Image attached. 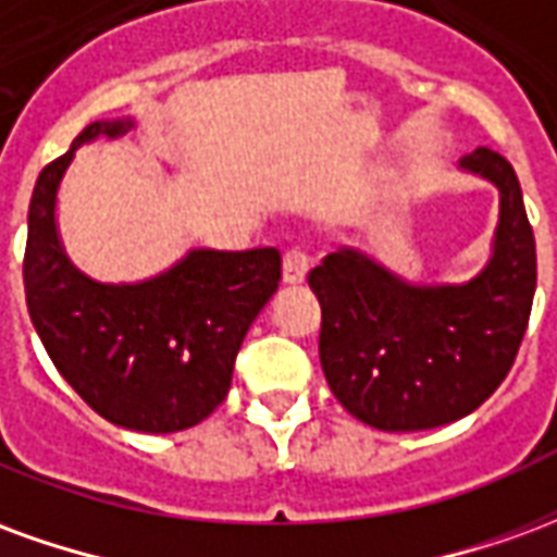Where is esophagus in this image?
I'll use <instances>...</instances> for the list:
<instances>
[{
  "instance_id": "34e87169",
  "label": "esophagus",
  "mask_w": 557,
  "mask_h": 557,
  "mask_svg": "<svg viewBox=\"0 0 557 557\" xmlns=\"http://www.w3.org/2000/svg\"><path fill=\"white\" fill-rule=\"evenodd\" d=\"M307 271H310V256H307V250H301V247H289V250L283 253V280L295 286V283H304Z\"/></svg>"
}]
</instances>
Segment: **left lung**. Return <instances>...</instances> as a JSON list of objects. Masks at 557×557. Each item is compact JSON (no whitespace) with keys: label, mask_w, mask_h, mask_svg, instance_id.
I'll return each mask as SVG.
<instances>
[{"label":"left lung","mask_w":557,"mask_h":557,"mask_svg":"<svg viewBox=\"0 0 557 557\" xmlns=\"http://www.w3.org/2000/svg\"><path fill=\"white\" fill-rule=\"evenodd\" d=\"M462 166L502 194L495 256L466 286H406L355 250L310 271L322 304L319 358L339 406L385 432L432 430L483 406L513 367L537 289V247L522 187L498 151Z\"/></svg>","instance_id":"obj_1"}]
</instances>
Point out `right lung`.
Segmentation results:
<instances>
[{"label":"right lung","instance_id":"1","mask_svg":"<svg viewBox=\"0 0 557 557\" xmlns=\"http://www.w3.org/2000/svg\"><path fill=\"white\" fill-rule=\"evenodd\" d=\"M131 122H95L35 182L23 286L44 349L83 403L115 426L178 432L226 399L247 327L277 292L280 250H194L137 283H95L67 262L55 235V190L83 143Z\"/></svg>","mask_w":557,"mask_h":557}]
</instances>
